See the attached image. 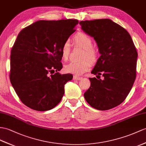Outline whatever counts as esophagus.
<instances>
[{
    "label": "esophagus",
    "instance_id": "1",
    "mask_svg": "<svg viewBox=\"0 0 146 146\" xmlns=\"http://www.w3.org/2000/svg\"><path fill=\"white\" fill-rule=\"evenodd\" d=\"M73 79L74 80H80L81 79H82V77H78L77 76H74Z\"/></svg>",
    "mask_w": 146,
    "mask_h": 146
}]
</instances>
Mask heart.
<instances>
[{"label":"heart","mask_w":146,"mask_h":146,"mask_svg":"<svg viewBox=\"0 0 146 146\" xmlns=\"http://www.w3.org/2000/svg\"><path fill=\"white\" fill-rule=\"evenodd\" d=\"M74 42L77 45L84 49L81 58L84 59L79 61L70 62L64 67L66 72L73 74L74 75L80 76L83 74L89 69L91 66L90 60L92 63L95 62L97 59V52L93 48L94 42L92 39L88 35L79 33L77 34L73 38ZM70 44L68 41L64 42L61 47V57L64 61L68 59L70 53ZM88 58L90 60H87Z\"/></svg>","instance_id":"obj_1"}]
</instances>
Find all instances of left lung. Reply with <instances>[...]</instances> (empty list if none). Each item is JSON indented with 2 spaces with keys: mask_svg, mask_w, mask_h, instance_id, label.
<instances>
[{
  "mask_svg": "<svg viewBox=\"0 0 146 146\" xmlns=\"http://www.w3.org/2000/svg\"><path fill=\"white\" fill-rule=\"evenodd\" d=\"M87 34L94 37L101 54L91 73L104 79L89 78L90 87L84 93L92 107L107 110L125 100L136 77L137 52L129 33L110 19L81 21Z\"/></svg>",
  "mask_w": 146,
  "mask_h": 146,
  "instance_id": "obj_1",
  "label": "left lung"
}]
</instances>
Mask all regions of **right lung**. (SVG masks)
<instances>
[{
  "instance_id": "add662e5",
  "label": "right lung",
  "mask_w": 146,
  "mask_h": 146,
  "mask_svg": "<svg viewBox=\"0 0 146 146\" xmlns=\"http://www.w3.org/2000/svg\"><path fill=\"white\" fill-rule=\"evenodd\" d=\"M77 20H40L21 31L11 50L10 80L24 105L36 111L54 108L71 74H60L61 47Z\"/></svg>"
}]
</instances>
